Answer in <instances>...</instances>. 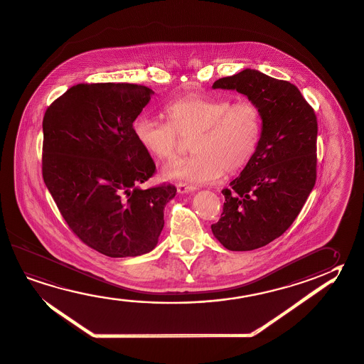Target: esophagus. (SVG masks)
<instances>
[{
	"mask_svg": "<svg viewBox=\"0 0 364 364\" xmlns=\"http://www.w3.org/2000/svg\"><path fill=\"white\" fill-rule=\"evenodd\" d=\"M195 186L188 185V183H185V182H179L178 185H177V191L179 193H188V192L195 191Z\"/></svg>",
	"mask_w": 364,
	"mask_h": 364,
	"instance_id": "34e87169",
	"label": "esophagus"
}]
</instances>
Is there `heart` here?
<instances>
[{
	"label": "heart",
	"mask_w": 364,
	"mask_h": 364,
	"mask_svg": "<svg viewBox=\"0 0 364 364\" xmlns=\"http://www.w3.org/2000/svg\"><path fill=\"white\" fill-rule=\"evenodd\" d=\"M168 122L141 116L134 134L142 148L161 161H173L182 137H191L193 154L166 166L164 174L174 181L211 183L227 173L243 169L259 148L262 117L259 107L242 100L188 94L166 107Z\"/></svg>",
	"instance_id": "heart-1"
}]
</instances>
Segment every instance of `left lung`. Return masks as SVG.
<instances>
[{"label": "left lung", "mask_w": 364, "mask_h": 364, "mask_svg": "<svg viewBox=\"0 0 364 364\" xmlns=\"http://www.w3.org/2000/svg\"><path fill=\"white\" fill-rule=\"evenodd\" d=\"M214 89L237 90L259 107L257 151L224 188L216 240L230 251L266 246L289 228L316 183L317 118L299 89L257 70L222 77Z\"/></svg>", "instance_id": "8db88e82"}]
</instances>
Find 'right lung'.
<instances>
[{"instance_id": "obj_1", "label": "right lung", "mask_w": 364, "mask_h": 364, "mask_svg": "<svg viewBox=\"0 0 364 364\" xmlns=\"http://www.w3.org/2000/svg\"><path fill=\"white\" fill-rule=\"evenodd\" d=\"M153 94L127 82L77 84L44 113V183L75 235L109 257L150 252L177 192L171 183L139 187L155 163L132 124Z\"/></svg>"}]
</instances>
